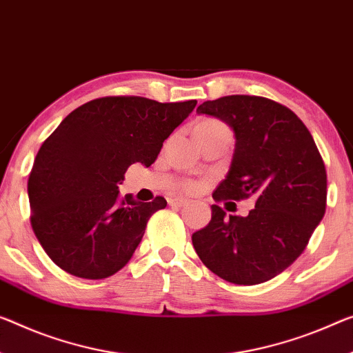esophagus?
I'll return each mask as SVG.
<instances>
[{"mask_svg": "<svg viewBox=\"0 0 353 353\" xmlns=\"http://www.w3.org/2000/svg\"><path fill=\"white\" fill-rule=\"evenodd\" d=\"M186 203H188V200L183 199V197H170L169 199L170 207H184Z\"/></svg>", "mask_w": 353, "mask_h": 353, "instance_id": "obj_1", "label": "esophagus"}]
</instances>
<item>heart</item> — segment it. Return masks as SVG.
I'll use <instances>...</instances> for the list:
<instances>
[{
    "label": "heart",
    "mask_w": 353,
    "mask_h": 353,
    "mask_svg": "<svg viewBox=\"0 0 353 353\" xmlns=\"http://www.w3.org/2000/svg\"><path fill=\"white\" fill-rule=\"evenodd\" d=\"M218 126H224V124L219 123V121H214V120H205L202 121L197 126V129H210V128H218ZM186 189L188 191H195L197 189V184L195 183H188L186 184Z\"/></svg>",
    "instance_id": "b5f03b06"
}]
</instances>
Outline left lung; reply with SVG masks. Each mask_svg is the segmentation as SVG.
Returning a JSON list of instances; mask_svg holds the SVG:
<instances>
[{
    "instance_id": "obj_1",
    "label": "left lung",
    "mask_w": 353,
    "mask_h": 353,
    "mask_svg": "<svg viewBox=\"0 0 353 353\" xmlns=\"http://www.w3.org/2000/svg\"><path fill=\"white\" fill-rule=\"evenodd\" d=\"M197 113L216 117L235 132L230 170L216 202L256 197L246 218L211 205V221L192 235L205 267L238 285L270 281L307 246L327 208V170L311 132L290 108L262 96L207 101Z\"/></svg>"
}]
</instances>
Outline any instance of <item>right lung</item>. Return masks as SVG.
I'll return each mask as SVG.
<instances>
[{"mask_svg": "<svg viewBox=\"0 0 353 353\" xmlns=\"http://www.w3.org/2000/svg\"><path fill=\"white\" fill-rule=\"evenodd\" d=\"M195 105L107 96L59 123L28 178L31 227L53 263L77 278L104 279L131 260L146 222L167 200L135 202L121 197L118 184L134 162L153 164Z\"/></svg>", "mask_w": 353, "mask_h": 353, "instance_id": "1", "label": "right lung"}]
</instances>
